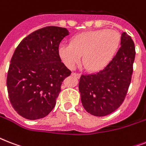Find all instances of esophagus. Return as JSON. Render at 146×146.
I'll use <instances>...</instances> for the list:
<instances>
[{
    "label": "esophagus",
    "mask_w": 146,
    "mask_h": 146,
    "mask_svg": "<svg viewBox=\"0 0 146 146\" xmlns=\"http://www.w3.org/2000/svg\"><path fill=\"white\" fill-rule=\"evenodd\" d=\"M72 76H74V77H76V78H80V76H81V74H80V73H72Z\"/></svg>",
    "instance_id": "1"
}]
</instances>
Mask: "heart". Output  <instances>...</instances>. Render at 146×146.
Instances as JSON below:
<instances>
[{
	"mask_svg": "<svg viewBox=\"0 0 146 146\" xmlns=\"http://www.w3.org/2000/svg\"><path fill=\"white\" fill-rule=\"evenodd\" d=\"M120 44V35L112 29L81 33L72 38L70 44H60L58 54L66 66L73 69L82 59L89 70H101L111 61Z\"/></svg>",
	"mask_w": 146,
	"mask_h": 146,
	"instance_id": "1",
	"label": "heart"
}]
</instances>
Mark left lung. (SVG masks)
I'll use <instances>...</instances> for the list:
<instances>
[{
	"instance_id": "8db88e82",
	"label": "left lung",
	"mask_w": 146,
	"mask_h": 146,
	"mask_svg": "<svg viewBox=\"0 0 146 146\" xmlns=\"http://www.w3.org/2000/svg\"><path fill=\"white\" fill-rule=\"evenodd\" d=\"M113 59L99 72L82 75L79 82L81 102L92 115L103 117L116 111L123 102L133 74L135 44L126 33Z\"/></svg>"
}]
</instances>
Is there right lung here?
I'll return each mask as SVG.
<instances>
[{"label": "right lung", "instance_id": "add662e5", "mask_svg": "<svg viewBox=\"0 0 146 146\" xmlns=\"http://www.w3.org/2000/svg\"><path fill=\"white\" fill-rule=\"evenodd\" d=\"M68 35L66 29L47 26L26 36L15 50L7 86L13 108L23 117L41 119L55 106L62 82L71 73L58 54Z\"/></svg>", "mask_w": 146, "mask_h": 146}]
</instances>
